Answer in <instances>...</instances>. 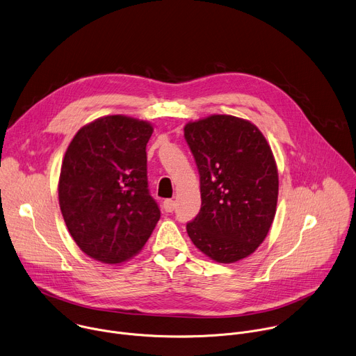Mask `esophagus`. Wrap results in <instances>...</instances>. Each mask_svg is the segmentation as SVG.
<instances>
[{
    "label": "esophagus",
    "mask_w": 356,
    "mask_h": 356,
    "mask_svg": "<svg viewBox=\"0 0 356 356\" xmlns=\"http://www.w3.org/2000/svg\"><path fill=\"white\" fill-rule=\"evenodd\" d=\"M163 207H164L165 211L171 213V211H174V209H175V202H174L172 199H165L164 203H163Z\"/></svg>",
    "instance_id": "1"
}]
</instances>
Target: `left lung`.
Wrapping results in <instances>:
<instances>
[{"mask_svg": "<svg viewBox=\"0 0 356 356\" xmlns=\"http://www.w3.org/2000/svg\"><path fill=\"white\" fill-rule=\"evenodd\" d=\"M184 137L197 167L202 200L186 223L188 236L218 262L248 257L265 240L277 200V171L265 137L230 115L188 123Z\"/></svg>", "mask_w": 356, "mask_h": 356, "instance_id": "8db88e82", "label": "left lung"}]
</instances>
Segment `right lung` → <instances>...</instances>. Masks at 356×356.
<instances>
[{
	"label": "right lung",
	"instance_id": "add662e5",
	"mask_svg": "<svg viewBox=\"0 0 356 356\" xmlns=\"http://www.w3.org/2000/svg\"><path fill=\"white\" fill-rule=\"evenodd\" d=\"M152 134L143 120L105 116L80 129L65 152L60 209L71 237L94 259H129L143 248L161 216L147 181Z\"/></svg>",
	"mask_w": 356,
	"mask_h": 356
}]
</instances>
